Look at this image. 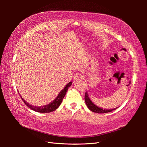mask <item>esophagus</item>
<instances>
[{
	"label": "esophagus",
	"instance_id": "34e87169",
	"mask_svg": "<svg viewBox=\"0 0 147 147\" xmlns=\"http://www.w3.org/2000/svg\"><path fill=\"white\" fill-rule=\"evenodd\" d=\"M83 75L80 73H77V74H75L74 75V80L75 81H77V80H83Z\"/></svg>",
	"mask_w": 147,
	"mask_h": 147
}]
</instances>
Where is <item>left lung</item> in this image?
<instances>
[{"label": "left lung", "instance_id": "obj_1", "mask_svg": "<svg viewBox=\"0 0 147 147\" xmlns=\"http://www.w3.org/2000/svg\"><path fill=\"white\" fill-rule=\"evenodd\" d=\"M84 100H85L86 104L88 107V108L90 109L91 112L97 113H105L112 112L113 110L117 109L118 107L115 108L113 109H103L100 107H99L98 106L96 105L93 102L91 101L90 97H89L88 92H85V95H84Z\"/></svg>", "mask_w": 147, "mask_h": 147}]
</instances>
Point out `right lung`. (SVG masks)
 Returning <instances> with one entry per match:
<instances>
[{
  "label": "right lung",
  "instance_id": "right-lung-1",
  "mask_svg": "<svg viewBox=\"0 0 147 147\" xmlns=\"http://www.w3.org/2000/svg\"><path fill=\"white\" fill-rule=\"evenodd\" d=\"M72 82H70L66 84L63 90H62L61 92L59 93V94L57 95V96L56 97V98L53 100L51 102H50V104H48L45 105H43V106H34L31 104H29L28 102H26V100H24V99L22 97V96L20 94L21 98L22 100H23L24 103L27 105L28 107H29L30 109H32L34 111H35V112H40V113H50L51 112H53L55 110H56L57 108L59 107V105H61L62 101H63V99L67 91L69 88L72 85Z\"/></svg>",
  "mask_w": 147,
  "mask_h": 147
}]
</instances>
